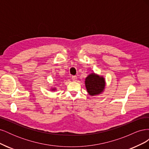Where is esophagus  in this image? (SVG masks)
<instances>
[{
    "mask_svg": "<svg viewBox=\"0 0 149 149\" xmlns=\"http://www.w3.org/2000/svg\"><path fill=\"white\" fill-rule=\"evenodd\" d=\"M71 78H72V80L74 81H77V77H76V76H73L71 77Z\"/></svg>",
    "mask_w": 149,
    "mask_h": 149,
    "instance_id": "34e87169",
    "label": "esophagus"
}]
</instances>
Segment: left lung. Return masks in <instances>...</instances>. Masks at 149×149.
I'll list each match as a JSON object with an SVG mask.
<instances>
[{"label": "left lung", "instance_id": "1", "mask_svg": "<svg viewBox=\"0 0 149 149\" xmlns=\"http://www.w3.org/2000/svg\"><path fill=\"white\" fill-rule=\"evenodd\" d=\"M85 86L89 95H98L102 93L105 88V79L103 76L91 73L86 78Z\"/></svg>", "mask_w": 149, "mask_h": 149}]
</instances>
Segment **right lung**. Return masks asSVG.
<instances>
[{"label":"right lung","mask_w":149,"mask_h":149,"mask_svg":"<svg viewBox=\"0 0 149 149\" xmlns=\"http://www.w3.org/2000/svg\"><path fill=\"white\" fill-rule=\"evenodd\" d=\"M55 89H56L55 88H53V89H52V91H55Z\"/></svg>","instance_id":"1"}]
</instances>
